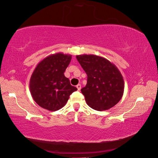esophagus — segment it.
<instances>
[{"label": "esophagus", "mask_w": 158, "mask_h": 158, "mask_svg": "<svg viewBox=\"0 0 158 158\" xmlns=\"http://www.w3.org/2000/svg\"><path fill=\"white\" fill-rule=\"evenodd\" d=\"M76 87H77V90H81V85H80V84L77 85H76Z\"/></svg>", "instance_id": "1"}]
</instances>
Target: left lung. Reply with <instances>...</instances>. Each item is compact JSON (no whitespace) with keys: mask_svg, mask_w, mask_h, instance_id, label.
I'll list each match as a JSON object with an SVG mask.
<instances>
[{"mask_svg":"<svg viewBox=\"0 0 158 158\" xmlns=\"http://www.w3.org/2000/svg\"><path fill=\"white\" fill-rule=\"evenodd\" d=\"M76 59L87 76L86 86L81 89L87 105L98 111L115 106L124 90V81L117 67L93 54L77 55Z\"/></svg>","mask_w":158,"mask_h":158,"instance_id":"left-lung-1","label":"left lung"}]
</instances>
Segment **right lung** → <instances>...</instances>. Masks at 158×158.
Here are the masks:
<instances>
[{"mask_svg": "<svg viewBox=\"0 0 158 158\" xmlns=\"http://www.w3.org/2000/svg\"><path fill=\"white\" fill-rule=\"evenodd\" d=\"M71 58V55L63 53L49 55L34 70L30 81V93L41 107L52 111L59 110L77 89L64 76Z\"/></svg>", "mask_w": 158, "mask_h": 158, "instance_id": "right-lung-1", "label": "right lung"}]
</instances>
